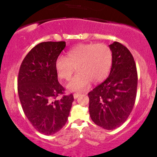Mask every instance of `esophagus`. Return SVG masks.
I'll list each match as a JSON object with an SVG mask.
<instances>
[{
    "mask_svg": "<svg viewBox=\"0 0 157 157\" xmlns=\"http://www.w3.org/2000/svg\"><path fill=\"white\" fill-rule=\"evenodd\" d=\"M80 94H81L80 93H75V94H74V98H75V99H77V98H78Z\"/></svg>",
    "mask_w": 157,
    "mask_h": 157,
    "instance_id": "1",
    "label": "esophagus"
}]
</instances>
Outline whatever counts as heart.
<instances>
[{
	"label": "heart",
	"instance_id": "1",
	"mask_svg": "<svg viewBox=\"0 0 157 157\" xmlns=\"http://www.w3.org/2000/svg\"><path fill=\"white\" fill-rule=\"evenodd\" d=\"M113 64V53L108 45L99 44H80L71 49L66 57L58 56L55 69L60 80H69L76 68L77 74L68 89L73 92L86 89L91 81H103L109 75Z\"/></svg>",
	"mask_w": 157,
	"mask_h": 157
}]
</instances>
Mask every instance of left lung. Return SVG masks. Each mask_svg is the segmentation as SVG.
Listing matches in <instances>:
<instances>
[{"label":"left lung","instance_id":"1","mask_svg":"<svg viewBox=\"0 0 157 157\" xmlns=\"http://www.w3.org/2000/svg\"><path fill=\"white\" fill-rule=\"evenodd\" d=\"M113 64L109 77L89 92V114L98 126L114 130L127 119L135 104L138 76L133 56L118 42L110 44Z\"/></svg>","mask_w":157,"mask_h":157}]
</instances>
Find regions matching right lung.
Masks as SVG:
<instances>
[{
  "label": "right lung",
  "instance_id": "add662e5",
  "mask_svg": "<svg viewBox=\"0 0 157 157\" xmlns=\"http://www.w3.org/2000/svg\"><path fill=\"white\" fill-rule=\"evenodd\" d=\"M65 47V42L38 44L27 54L21 65L18 92L24 113L34 128L44 135H53L68 120L73 94H64L58 82L55 61Z\"/></svg>",
  "mask_w": 157,
  "mask_h": 157
}]
</instances>
